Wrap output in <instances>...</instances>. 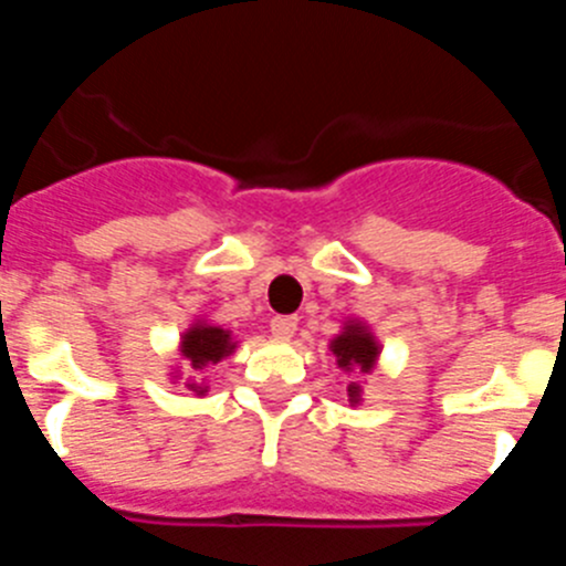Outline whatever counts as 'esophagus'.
Instances as JSON below:
<instances>
[{
    "label": "esophagus",
    "mask_w": 566,
    "mask_h": 566,
    "mask_svg": "<svg viewBox=\"0 0 566 566\" xmlns=\"http://www.w3.org/2000/svg\"><path fill=\"white\" fill-rule=\"evenodd\" d=\"M294 332H297V317H294V314H277V317H272L274 337L289 339Z\"/></svg>",
    "instance_id": "esophagus-1"
}]
</instances>
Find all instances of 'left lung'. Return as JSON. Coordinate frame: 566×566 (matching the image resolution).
<instances>
[{
	"label": "left lung",
	"instance_id": "left-lung-1",
	"mask_svg": "<svg viewBox=\"0 0 566 566\" xmlns=\"http://www.w3.org/2000/svg\"><path fill=\"white\" fill-rule=\"evenodd\" d=\"M332 352L337 357L339 368L345 371H359V374H368L377 363V354H379V345L374 339V334L363 326V323H348L343 328L339 337L332 339ZM348 399L354 405L359 402V385L352 382L348 385Z\"/></svg>",
	"mask_w": 566,
	"mask_h": 566
}]
</instances>
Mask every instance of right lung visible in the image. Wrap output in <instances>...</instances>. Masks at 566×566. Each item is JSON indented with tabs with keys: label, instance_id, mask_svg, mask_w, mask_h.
<instances>
[{
	"label": "right lung",
	"instance_id": "right-lung-1",
	"mask_svg": "<svg viewBox=\"0 0 566 566\" xmlns=\"http://www.w3.org/2000/svg\"><path fill=\"white\" fill-rule=\"evenodd\" d=\"M234 352V343H232V334L223 332L221 326H207V323H195L187 334L181 337V354L184 359H189L195 371L198 368H207V365L221 363L223 357ZM195 394H203L207 388L198 382H189Z\"/></svg>",
	"mask_w": 566,
	"mask_h": 566
}]
</instances>
